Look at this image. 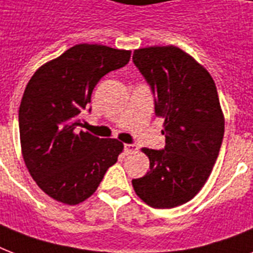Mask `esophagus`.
<instances>
[{"label": "esophagus", "mask_w": 253, "mask_h": 253, "mask_svg": "<svg viewBox=\"0 0 253 253\" xmlns=\"http://www.w3.org/2000/svg\"><path fill=\"white\" fill-rule=\"evenodd\" d=\"M136 150H138V147L135 146V144H128V143L125 144V152H126L127 155L134 154V152H136Z\"/></svg>", "instance_id": "1"}]
</instances>
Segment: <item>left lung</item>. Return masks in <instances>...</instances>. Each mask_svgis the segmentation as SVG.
I'll use <instances>...</instances> for the list:
<instances>
[{"label": "left lung", "instance_id": "obj_1", "mask_svg": "<svg viewBox=\"0 0 253 253\" xmlns=\"http://www.w3.org/2000/svg\"><path fill=\"white\" fill-rule=\"evenodd\" d=\"M132 60L156 95L155 113L164 118L166 135L164 150L142 148L150 170L132 186L151 208H176L202 189L219 155L224 117L215 83L174 45L135 49Z\"/></svg>", "mask_w": 253, "mask_h": 253}]
</instances>
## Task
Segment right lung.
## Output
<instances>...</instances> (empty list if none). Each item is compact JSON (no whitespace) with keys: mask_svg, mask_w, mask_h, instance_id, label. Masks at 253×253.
I'll return each instance as SVG.
<instances>
[{"mask_svg":"<svg viewBox=\"0 0 253 253\" xmlns=\"http://www.w3.org/2000/svg\"><path fill=\"white\" fill-rule=\"evenodd\" d=\"M130 57L127 49L83 43L30 79L19 106L22 156L38 186L57 202H84L122 154L118 139H101L79 127L97 83Z\"/></svg>","mask_w":253,"mask_h":253,"instance_id":"add662e5","label":"right lung"}]
</instances>
